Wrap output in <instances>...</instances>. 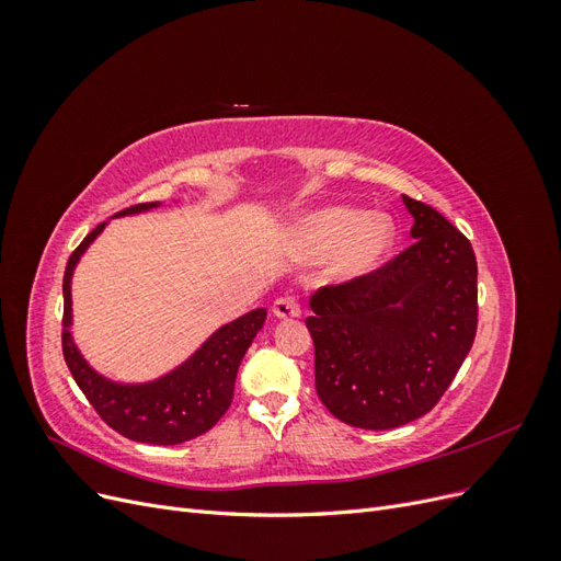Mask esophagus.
I'll return each mask as SVG.
<instances>
[{"label": "esophagus", "instance_id": "obj_1", "mask_svg": "<svg viewBox=\"0 0 561 561\" xmlns=\"http://www.w3.org/2000/svg\"><path fill=\"white\" fill-rule=\"evenodd\" d=\"M271 311H274L276 318H299L301 316V304L295 297L285 295V297H278L274 301V307H271Z\"/></svg>", "mask_w": 561, "mask_h": 561}]
</instances>
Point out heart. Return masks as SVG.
I'll return each instance as SVG.
<instances>
[{"label": "heart", "mask_w": 561, "mask_h": 561, "mask_svg": "<svg viewBox=\"0 0 561 561\" xmlns=\"http://www.w3.org/2000/svg\"><path fill=\"white\" fill-rule=\"evenodd\" d=\"M299 239L318 257L334 254V274L339 278H353L375 268L386 257L393 245L396 229L383 215L325 208L304 219Z\"/></svg>", "instance_id": "1"}]
</instances>
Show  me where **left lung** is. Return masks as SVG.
Listing matches in <instances>:
<instances>
[{
    "label": "left lung",
    "instance_id": "8db88e82",
    "mask_svg": "<svg viewBox=\"0 0 561 561\" xmlns=\"http://www.w3.org/2000/svg\"><path fill=\"white\" fill-rule=\"evenodd\" d=\"M410 248L383 266L325 285L307 328L322 404L355 428L404 426L445 396L478 332V262L445 215L402 196Z\"/></svg>",
    "mask_w": 561,
    "mask_h": 561
}]
</instances>
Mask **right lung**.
<instances>
[{
    "instance_id": "add662e5",
    "label": "right lung",
    "mask_w": 561,
    "mask_h": 561,
    "mask_svg": "<svg viewBox=\"0 0 561 561\" xmlns=\"http://www.w3.org/2000/svg\"><path fill=\"white\" fill-rule=\"evenodd\" d=\"M159 203H138L118 215H133L157 208ZM105 229L98 225L70 254L62 276V355L81 393L110 428L135 443L180 445L208 433L225 416L233 400L236 371L266 320V309H254L229 325L219 328L190 360L159 381L124 386L95 375L77 351L70 322V280L79 257L95 236Z\"/></svg>"
}]
</instances>
